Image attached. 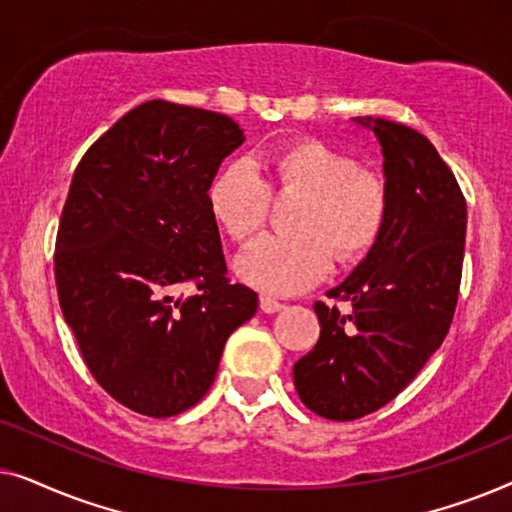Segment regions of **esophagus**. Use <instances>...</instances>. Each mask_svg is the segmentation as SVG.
I'll return each mask as SVG.
<instances>
[{
  "instance_id": "obj_1",
  "label": "esophagus",
  "mask_w": 512,
  "mask_h": 512,
  "mask_svg": "<svg viewBox=\"0 0 512 512\" xmlns=\"http://www.w3.org/2000/svg\"><path fill=\"white\" fill-rule=\"evenodd\" d=\"M282 303H279V300H275V298H270V296H261V310L265 312V314H275V312H279L282 310Z\"/></svg>"
}]
</instances>
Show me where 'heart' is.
<instances>
[{"instance_id":"1","label":"heart","mask_w":512,"mask_h":512,"mask_svg":"<svg viewBox=\"0 0 512 512\" xmlns=\"http://www.w3.org/2000/svg\"><path fill=\"white\" fill-rule=\"evenodd\" d=\"M277 193L303 195L296 235H265L237 256L240 279L268 293H298L321 282L338 261L366 254L387 221V186L373 172L356 170L345 153L317 139L282 146L268 158ZM209 212L230 240L247 242L265 226L270 188L249 160L216 174L207 193Z\"/></svg>"}]
</instances>
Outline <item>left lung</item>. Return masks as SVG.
<instances>
[{
	"label": "left lung",
	"mask_w": 512,
	"mask_h": 512,
	"mask_svg": "<svg viewBox=\"0 0 512 512\" xmlns=\"http://www.w3.org/2000/svg\"><path fill=\"white\" fill-rule=\"evenodd\" d=\"M382 149L387 221L366 258L314 305L321 335L293 366L307 408L335 422L380 410L415 380L450 331L466 242V200L429 139L387 118L359 116Z\"/></svg>",
	"instance_id": "8db88e82"
}]
</instances>
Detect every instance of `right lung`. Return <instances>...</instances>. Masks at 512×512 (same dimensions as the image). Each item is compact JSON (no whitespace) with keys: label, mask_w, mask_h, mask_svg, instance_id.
<instances>
[{"label":"right lung","mask_w":512,"mask_h":512,"mask_svg":"<svg viewBox=\"0 0 512 512\" xmlns=\"http://www.w3.org/2000/svg\"><path fill=\"white\" fill-rule=\"evenodd\" d=\"M244 144L228 116L165 100L111 125L76 167L55 242L62 314L102 389L146 417L193 408L256 314L230 284L207 191ZM198 281L199 293H173Z\"/></svg>","instance_id":"obj_1"}]
</instances>
